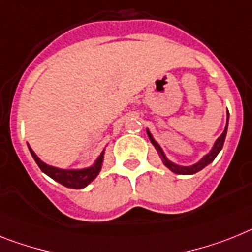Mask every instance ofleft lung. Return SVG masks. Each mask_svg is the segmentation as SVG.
Listing matches in <instances>:
<instances>
[{"instance_id": "8db88e82", "label": "left lung", "mask_w": 252, "mask_h": 252, "mask_svg": "<svg viewBox=\"0 0 252 252\" xmlns=\"http://www.w3.org/2000/svg\"><path fill=\"white\" fill-rule=\"evenodd\" d=\"M227 115H228L227 116V124H225L224 132L221 133L220 136H219V138L215 141L214 146H213V149H211L210 151H209V154H206V155H205L204 158L200 160V161H197L196 164H193V165H189V166L178 165V164H175V162L170 161V160H169V158L165 156V154H164L162 149L160 147V145H158V143L155 141V138L152 137V134L150 133V130L149 129H146V130H147V136H149L150 141H151V143L154 145V147L156 149V151L158 152L160 158H161L162 162H164V165H165L169 170H172V172L175 173V174L191 175V174H194V173L200 172V170H202L205 166H208L210 162L214 161V158H217L218 154H219V152H220V150L223 149L224 141H225V136H227V130H228V119H229V113H227Z\"/></svg>"}]
</instances>
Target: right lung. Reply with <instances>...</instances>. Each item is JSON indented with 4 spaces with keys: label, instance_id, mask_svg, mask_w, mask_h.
I'll return each mask as SVG.
<instances>
[{
    "label": "right lung",
    "instance_id": "1",
    "mask_svg": "<svg viewBox=\"0 0 252 252\" xmlns=\"http://www.w3.org/2000/svg\"><path fill=\"white\" fill-rule=\"evenodd\" d=\"M29 151H31L33 158H34V161L37 162V165L39 166V169H41L44 174H47L54 181L59 182L60 185L65 186L67 188H74V189H82V188L87 187L91 182L96 178L98 173L101 172V168H102L103 154H105V150H103L101 152V155L97 158L94 165L88 166V168L60 169L56 168V166L47 165L46 162L42 161L41 158L35 155V152L31 147H29Z\"/></svg>",
    "mask_w": 252,
    "mask_h": 252
}]
</instances>
